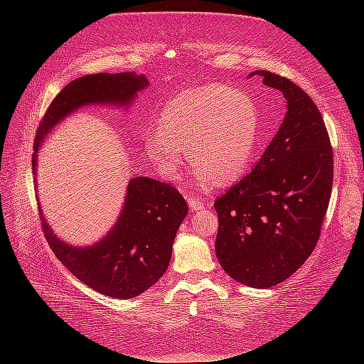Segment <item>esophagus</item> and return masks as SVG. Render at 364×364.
Returning <instances> with one entry per match:
<instances>
[{
    "mask_svg": "<svg viewBox=\"0 0 364 364\" xmlns=\"http://www.w3.org/2000/svg\"><path fill=\"white\" fill-rule=\"evenodd\" d=\"M186 200H188V205L193 211H202V209H205V208H211V202H203L202 199H199V197H196V196H190Z\"/></svg>",
    "mask_w": 364,
    "mask_h": 364,
    "instance_id": "1",
    "label": "esophagus"
}]
</instances>
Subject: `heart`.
Wrapping results in <instances>:
<instances>
[{
	"instance_id": "b5f03b06",
	"label": "heart",
	"mask_w": 364,
	"mask_h": 364,
	"mask_svg": "<svg viewBox=\"0 0 364 364\" xmlns=\"http://www.w3.org/2000/svg\"><path fill=\"white\" fill-rule=\"evenodd\" d=\"M258 111L243 91L196 86L164 105L159 124L144 134V150L161 178H179L185 151L200 185L232 183L243 176L258 138Z\"/></svg>"
}]
</instances>
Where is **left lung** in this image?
<instances>
[{"mask_svg": "<svg viewBox=\"0 0 364 364\" xmlns=\"http://www.w3.org/2000/svg\"><path fill=\"white\" fill-rule=\"evenodd\" d=\"M250 75L282 92L287 114L255 168L215 200V255L237 282L270 289L314 250L331 197L334 161L310 95L270 71Z\"/></svg>", "mask_w": 364, "mask_h": 364, "instance_id": "left-lung-1", "label": "left lung"}]
</instances>
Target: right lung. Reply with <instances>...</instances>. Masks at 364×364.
Wrapping results in <instances>:
<instances>
[{
    "instance_id": "1",
    "label": "right lung",
    "mask_w": 364,
    "mask_h": 364,
    "mask_svg": "<svg viewBox=\"0 0 364 364\" xmlns=\"http://www.w3.org/2000/svg\"><path fill=\"white\" fill-rule=\"evenodd\" d=\"M146 86V75L136 73L91 74L65 86L36 132L31 159L35 181L42 141L65 117L90 105L130 106ZM186 214L188 205L173 185L139 176L127 185L117 223L92 246L77 247L59 240L42 214L41 223L54 255L77 279L102 294L130 299L156 284L167 270L176 232Z\"/></svg>"
}]
</instances>
